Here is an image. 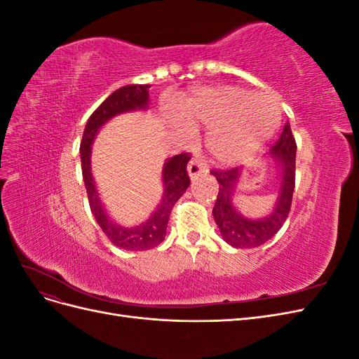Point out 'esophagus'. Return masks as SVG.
I'll return each instance as SVG.
<instances>
[{
	"label": "esophagus",
	"mask_w": 359,
	"mask_h": 359,
	"mask_svg": "<svg viewBox=\"0 0 359 359\" xmlns=\"http://www.w3.org/2000/svg\"><path fill=\"white\" fill-rule=\"evenodd\" d=\"M189 170V175L191 180H196L201 175H206L208 173V168L205 166V163L199 161V160H191L187 166Z\"/></svg>",
	"instance_id": "esophagus-1"
}]
</instances>
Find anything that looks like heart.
I'll list each match as a JSON object with an SVG mask.
<instances>
[{
  "mask_svg": "<svg viewBox=\"0 0 359 359\" xmlns=\"http://www.w3.org/2000/svg\"><path fill=\"white\" fill-rule=\"evenodd\" d=\"M175 115L182 133H191L193 127H210L206 147L215 160L226 165L253 157L280 124L273 99L227 85L181 97Z\"/></svg>",
  "mask_w": 359,
  "mask_h": 359,
  "instance_id": "obj_1",
  "label": "heart"
}]
</instances>
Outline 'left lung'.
<instances>
[{"label": "left lung", "instance_id": "left-lung-1", "mask_svg": "<svg viewBox=\"0 0 359 359\" xmlns=\"http://www.w3.org/2000/svg\"><path fill=\"white\" fill-rule=\"evenodd\" d=\"M268 157L276 165L277 181L274 186L276 203L266 215L248 219L235 205L236 186L243 177V169L211 170L219 181V194L212 208L214 220L219 226L223 240L235 248H255L269 241L285 224L295 189V157L297 142L292 135L290 124L286 123L283 133L271 148Z\"/></svg>", "mask_w": 359, "mask_h": 359}]
</instances>
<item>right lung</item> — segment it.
Masks as SVG:
<instances>
[{"label":"right lung","instance_id":"add662e5","mask_svg":"<svg viewBox=\"0 0 359 359\" xmlns=\"http://www.w3.org/2000/svg\"><path fill=\"white\" fill-rule=\"evenodd\" d=\"M149 86L151 85H126L114 91L107 99L97 107L86 121L82 140H81V163L82 177L85 182L86 194H88L90 208L95 222L99 223L102 231L116 247L127 252H144L157 247L166 236V227L169 214L173 205L182 196L190 186L187 175V163L190 157L187 154H178L168 158L161 169V187L163 194L157 208L145 222L136 226H121L112 220V217L104 208L100 199L95 181L91 170V153L93 142L99 130L109 123L116 115L133 111H147L149 107Z\"/></svg>","mask_w":359,"mask_h":359}]
</instances>
